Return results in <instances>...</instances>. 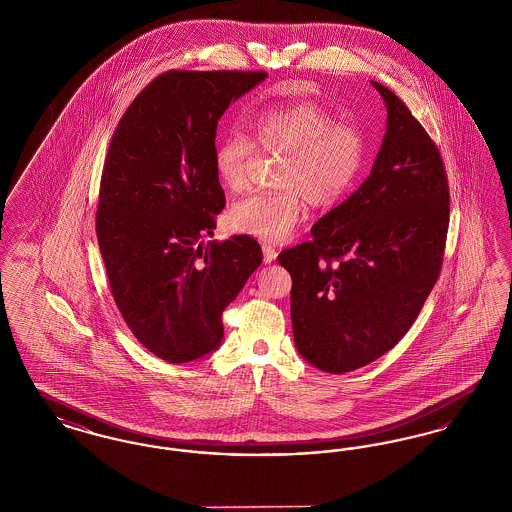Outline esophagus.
Instances as JSON below:
<instances>
[{"mask_svg": "<svg viewBox=\"0 0 512 512\" xmlns=\"http://www.w3.org/2000/svg\"><path fill=\"white\" fill-rule=\"evenodd\" d=\"M276 257H278V251L274 249V245H263V259H265V265H270Z\"/></svg>", "mask_w": 512, "mask_h": 512, "instance_id": "34e87169", "label": "esophagus"}]
</instances>
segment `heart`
<instances>
[{
  "instance_id": "1",
  "label": "heart",
  "mask_w": 512,
  "mask_h": 512,
  "mask_svg": "<svg viewBox=\"0 0 512 512\" xmlns=\"http://www.w3.org/2000/svg\"><path fill=\"white\" fill-rule=\"evenodd\" d=\"M255 144L282 153L276 174L278 192L247 195L228 211L232 230L268 242L292 236L305 215V201L326 207L340 201L357 184L366 163L365 136L313 101L267 107L247 119ZM255 155L242 132H228L215 147V172L222 188L240 192L247 186Z\"/></svg>"
}]
</instances>
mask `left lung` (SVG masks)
I'll list each match as a JSON object with an SVG mask.
<instances>
[{"instance_id":"obj_1","label":"left lung","mask_w":512,"mask_h":512,"mask_svg":"<svg viewBox=\"0 0 512 512\" xmlns=\"http://www.w3.org/2000/svg\"><path fill=\"white\" fill-rule=\"evenodd\" d=\"M386 103V134L357 192L278 255L292 274L293 341L318 370L343 374L397 345L432 292L449 226L438 147L407 105L370 80Z\"/></svg>"}]
</instances>
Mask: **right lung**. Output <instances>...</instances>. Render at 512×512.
<instances>
[{
  "label": "right lung",
  "instance_id": "add662e5",
  "mask_svg": "<svg viewBox=\"0 0 512 512\" xmlns=\"http://www.w3.org/2000/svg\"><path fill=\"white\" fill-rule=\"evenodd\" d=\"M267 73L169 71L122 115L99 188V251L124 322L159 359L182 365L224 338L222 311L259 268L249 236H213L224 192L217 124Z\"/></svg>",
  "mask_w": 512,
  "mask_h": 512
}]
</instances>
